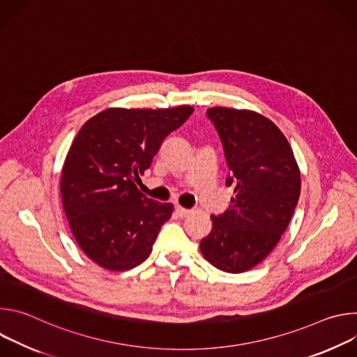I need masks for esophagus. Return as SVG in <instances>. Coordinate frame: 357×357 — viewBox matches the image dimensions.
Listing matches in <instances>:
<instances>
[{
    "instance_id": "obj_1",
    "label": "esophagus",
    "mask_w": 357,
    "mask_h": 357,
    "mask_svg": "<svg viewBox=\"0 0 357 357\" xmlns=\"http://www.w3.org/2000/svg\"><path fill=\"white\" fill-rule=\"evenodd\" d=\"M175 212H176V215H178L179 218H186V216L190 213L189 209H185V208H182V206H175Z\"/></svg>"
}]
</instances>
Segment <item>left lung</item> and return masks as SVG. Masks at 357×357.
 I'll list each match as a JSON object with an SVG mask.
<instances>
[{
	"mask_svg": "<svg viewBox=\"0 0 357 357\" xmlns=\"http://www.w3.org/2000/svg\"><path fill=\"white\" fill-rule=\"evenodd\" d=\"M234 185L230 208L212 216L200 251L216 268L238 274L261 263L280 241L299 199L301 176L280 128L264 116L226 107L206 112Z\"/></svg>",
	"mask_w": 357,
	"mask_h": 357,
	"instance_id": "8db88e82",
	"label": "left lung"
}]
</instances>
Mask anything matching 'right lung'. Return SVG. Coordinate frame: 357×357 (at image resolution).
<instances>
[{
	"instance_id": "1",
	"label": "right lung",
	"mask_w": 357,
	"mask_h": 357,
	"mask_svg": "<svg viewBox=\"0 0 357 357\" xmlns=\"http://www.w3.org/2000/svg\"><path fill=\"white\" fill-rule=\"evenodd\" d=\"M192 113L190 106L107 109L75 137L62 168V203L75 240L100 267L126 271L151 254L174 206L146 197L137 183Z\"/></svg>"
}]
</instances>
